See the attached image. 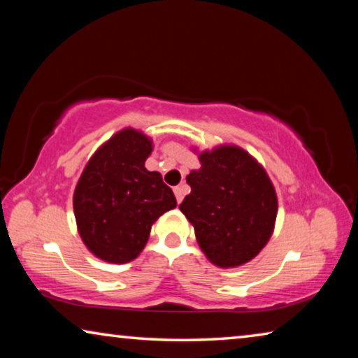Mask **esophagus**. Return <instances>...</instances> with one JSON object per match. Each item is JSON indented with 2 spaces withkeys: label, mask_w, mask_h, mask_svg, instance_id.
<instances>
[{
  "label": "esophagus",
  "mask_w": 358,
  "mask_h": 358,
  "mask_svg": "<svg viewBox=\"0 0 358 358\" xmlns=\"http://www.w3.org/2000/svg\"><path fill=\"white\" fill-rule=\"evenodd\" d=\"M173 192H175V197H177V202L180 203L181 201H183V197H185V194H186V187L183 185L177 186V187H173Z\"/></svg>",
  "instance_id": "1"
}]
</instances>
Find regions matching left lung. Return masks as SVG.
Masks as SVG:
<instances>
[{
    "mask_svg": "<svg viewBox=\"0 0 358 358\" xmlns=\"http://www.w3.org/2000/svg\"><path fill=\"white\" fill-rule=\"evenodd\" d=\"M201 169L186 177L191 194L180 210L192 224L211 264L234 268L250 262L273 234L278 197L264 166L237 145L199 153Z\"/></svg>",
    "mask_w": 358,
    "mask_h": 358,
    "instance_id": "left-lung-1",
    "label": "left lung"
}]
</instances>
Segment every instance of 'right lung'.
<instances>
[{
	"label": "right lung",
	"instance_id": "right-lung-1",
	"mask_svg": "<svg viewBox=\"0 0 358 358\" xmlns=\"http://www.w3.org/2000/svg\"><path fill=\"white\" fill-rule=\"evenodd\" d=\"M151 151L147 134L121 129L94 151L77 181L72 203L78 235L104 262L134 260L157 217L177 207L161 173L145 167Z\"/></svg>",
	"mask_w": 358,
	"mask_h": 358
}]
</instances>
